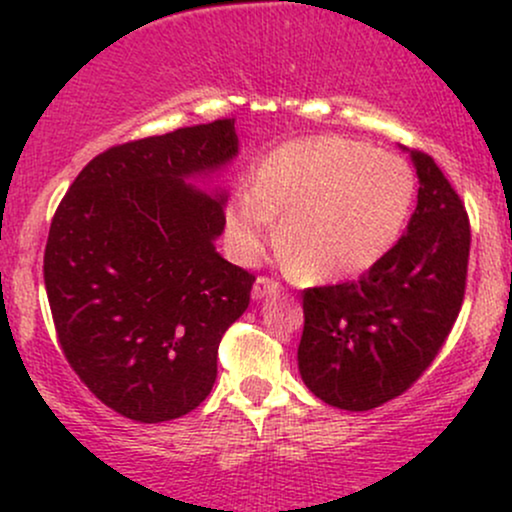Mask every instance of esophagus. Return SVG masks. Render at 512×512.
<instances>
[{
	"label": "esophagus",
	"mask_w": 512,
	"mask_h": 512,
	"mask_svg": "<svg viewBox=\"0 0 512 512\" xmlns=\"http://www.w3.org/2000/svg\"><path fill=\"white\" fill-rule=\"evenodd\" d=\"M281 291V284L276 279H269V276H257L255 286H252V298L260 301V298L267 296V293H276Z\"/></svg>",
	"instance_id": "esophagus-1"
}]
</instances>
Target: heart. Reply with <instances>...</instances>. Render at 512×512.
Instances as JSON below:
<instances>
[{
	"label": "heart",
	"mask_w": 512,
	"mask_h": 512,
	"mask_svg": "<svg viewBox=\"0 0 512 512\" xmlns=\"http://www.w3.org/2000/svg\"><path fill=\"white\" fill-rule=\"evenodd\" d=\"M414 199V175L390 151L344 137L284 144L243 182L226 207V233L255 260L284 214L281 245L310 279H342L392 248Z\"/></svg>",
	"instance_id": "1"
}]
</instances>
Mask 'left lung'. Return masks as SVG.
<instances>
[{
    "label": "left lung",
    "mask_w": 512,
    "mask_h": 512,
    "mask_svg": "<svg viewBox=\"0 0 512 512\" xmlns=\"http://www.w3.org/2000/svg\"><path fill=\"white\" fill-rule=\"evenodd\" d=\"M419 199L407 233L356 281L303 291L298 368L330 407L366 411L409 390L460 315L469 216L443 170L414 149Z\"/></svg>",
    "instance_id": "left-lung-1"
}]
</instances>
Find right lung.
Listing matches in <instances>:
<instances>
[{"instance_id":"add662e5","label":"right lung","mask_w":512,"mask_h":512,"mask_svg":"<svg viewBox=\"0 0 512 512\" xmlns=\"http://www.w3.org/2000/svg\"><path fill=\"white\" fill-rule=\"evenodd\" d=\"M236 154L233 117L110 146L52 216L43 274L57 342L125 419L158 424L197 409L223 332L250 305L255 274L214 248L223 202L182 180Z\"/></svg>"}]
</instances>
